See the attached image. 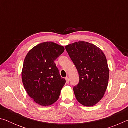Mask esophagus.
Returning <instances> with one entry per match:
<instances>
[{
    "instance_id": "obj_1",
    "label": "esophagus",
    "mask_w": 128,
    "mask_h": 128,
    "mask_svg": "<svg viewBox=\"0 0 128 128\" xmlns=\"http://www.w3.org/2000/svg\"><path fill=\"white\" fill-rule=\"evenodd\" d=\"M66 84H68L69 83V78L68 77H66Z\"/></svg>"
}]
</instances>
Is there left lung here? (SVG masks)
Here are the masks:
<instances>
[{"label": "left lung", "mask_w": 128, "mask_h": 128, "mask_svg": "<svg viewBox=\"0 0 128 128\" xmlns=\"http://www.w3.org/2000/svg\"><path fill=\"white\" fill-rule=\"evenodd\" d=\"M79 74L80 81L73 88L77 101L92 107L103 98L109 80V68L103 52L94 44L85 41L66 46Z\"/></svg>", "instance_id": "8db88e82"}]
</instances>
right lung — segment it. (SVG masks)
<instances>
[{
	"label": "right lung",
	"mask_w": 128,
	"mask_h": 128,
	"mask_svg": "<svg viewBox=\"0 0 128 128\" xmlns=\"http://www.w3.org/2000/svg\"><path fill=\"white\" fill-rule=\"evenodd\" d=\"M64 46L46 42L34 46L25 58L21 76L24 86L38 104L49 106L58 100L66 81L54 61L64 52Z\"/></svg>",
	"instance_id": "1"
}]
</instances>
